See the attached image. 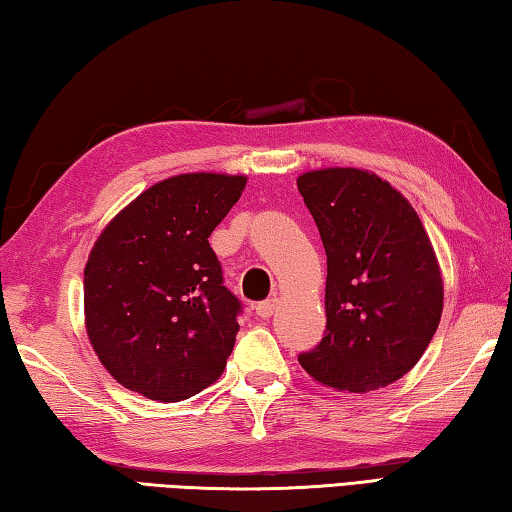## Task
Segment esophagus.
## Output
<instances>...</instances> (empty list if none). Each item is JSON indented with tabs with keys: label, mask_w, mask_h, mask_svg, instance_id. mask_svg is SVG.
I'll use <instances>...</instances> for the list:
<instances>
[{
	"label": "esophagus",
	"mask_w": 512,
	"mask_h": 512,
	"mask_svg": "<svg viewBox=\"0 0 512 512\" xmlns=\"http://www.w3.org/2000/svg\"><path fill=\"white\" fill-rule=\"evenodd\" d=\"M275 307H277V300H275V298H266V300H262V302H257L255 311H257L259 318H271Z\"/></svg>",
	"instance_id": "obj_1"
}]
</instances>
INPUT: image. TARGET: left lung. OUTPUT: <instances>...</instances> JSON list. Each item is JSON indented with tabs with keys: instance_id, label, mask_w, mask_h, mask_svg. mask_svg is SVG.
Masks as SVG:
<instances>
[{
	"instance_id": "left-lung-1",
	"label": "left lung",
	"mask_w": 512,
	"mask_h": 512,
	"mask_svg": "<svg viewBox=\"0 0 512 512\" xmlns=\"http://www.w3.org/2000/svg\"><path fill=\"white\" fill-rule=\"evenodd\" d=\"M327 255V329L298 361L336 391L368 393L404 377L443 314L438 259L411 203L361 169L298 178Z\"/></svg>"
}]
</instances>
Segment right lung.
Masks as SVG:
<instances>
[{
	"label": "right lung",
	"instance_id": "right-lung-1",
	"mask_svg": "<svg viewBox=\"0 0 512 512\" xmlns=\"http://www.w3.org/2000/svg\"><path fill=\"white\" fill-rule=\"evenodd\" d=\"M244 176L183 173L112 219L85 264V327L106 370L149 400H187L221 377L241 302L223 287L212 230Z\"/></svg>",
	"mask_w": 512,
	"mask_h": 512
}]
</instances>
